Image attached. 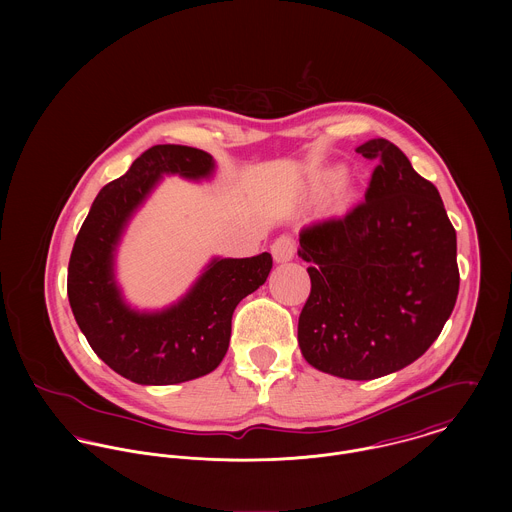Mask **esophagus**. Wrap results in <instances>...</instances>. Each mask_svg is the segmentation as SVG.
I'll return each instance as SVG.
<instances>
[{
  "label": "esophagus",
  "instance_id": "34e87169",
  "mask_svg": "<svg viewBox=\"0 0 512 512\" xmlns=\"http://www.w3.org/2000/svg\"><path fill=\"white\" fill-rule=\"evenodd\" d=\"M270 250L276 262H288L295 256V240L290 234H282L272 242Z\"/></svg>",
  "mask_w": 512,
  "mask_h": 512
}]
</instances>
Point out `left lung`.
<instances>
[{"mask_svg":"<svg viewBox=\"0 0 512 512\" xmlns=\"http://www.w3.org/2000/svg\"><path fill=\"white\" fill-rule=\"evenodd\" d=\"M357 153L376 161L365 201L299 232L311 292L297 341L317 370L372 380L438 339L459 292L457 236L438 189L400 147L378 138Z\"/></svg>","mask_w":512,"mask_h":512,"instance_id":"obj_1","label":"left lung"}]
</instances>
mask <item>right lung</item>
Returning <instances> with one entry per match:
<instances>
[{
	"instance_id": "obj_1",
	"label": "right lung",
	"mask_w": 512,
	"mask_h": 512,
	"mask_svg": "<svg viewBox=\"0 0 512 512\" xmlns=\"http://www.w3.org/2000/svg\"><path fill=\"white\" fill-rule=\"evenodd\" d=\"M213 157L197 147L153 146L94 199L74 240L67 292L74 319L92 351L138 384H177L209 374L230 341L236 305L272 270V254L215 260L195 288L161 313L128 309L112 276V252L134 209L161 173L207 177Z\"/></svg>"
}]
</instances>
